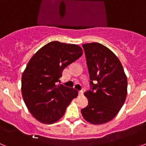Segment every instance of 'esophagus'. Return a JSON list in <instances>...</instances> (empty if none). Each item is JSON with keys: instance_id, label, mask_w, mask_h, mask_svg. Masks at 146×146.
<instances>
[{"instance_id": "obj_1", "label": "esophagus", "mask_w": 146, "mask_h": 146, "mask_svg": "<svg viewBox=\"0 0 146 146\" xmlns=\"http://www.w3.org/2000/svg\"><path fill=\"white\" fill-rule=\"evenodd\" d=\"M78 94H79V95L82 96V95H83L84 92H83V91H78Z\"/></svg>"}]
</instances>
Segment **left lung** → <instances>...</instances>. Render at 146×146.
<instances>
[{"label": "left lung", "mask_w": 146, "mask_h": 146, "mask_svg": "<svg viewBox=\"0 0 146 146\" xmlns=\"http://www.w3.org/2000/svg\"><path fill=\"white\" fill-rule=\"evenodd\" d=\"M90 77L91 88L86 91L87 107L82 117L93 124L111 121L124 104L127 77L122 64L111 50L102 44H82Z\"/></svg>", "instance_id": "8db88e82"}]
</instances>
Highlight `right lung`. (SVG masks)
Here are the masks:
<instances>
[{"label": "right lung", "mask_w": 146, "mask_h": 146, "mask_svg": "<svg viewBox=\"0 0 146 146\" xmlns=\"http://www.w3.org/2000/svg\"><path fill=\"white\" fill-rule=\"evenodd\" d=\"M82 55L78 45L55 41L42 47L29 60L22 75V94L29 112L38 121L47 124L58 121L77 97V90L56 82L66 67Z\"/></svg>", "instance_id": "right-lung-1"}]
</instances>
